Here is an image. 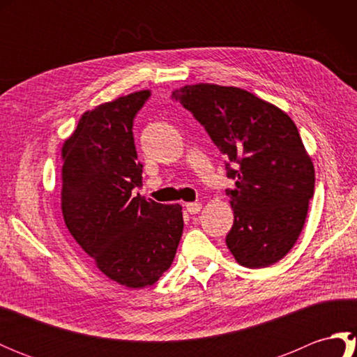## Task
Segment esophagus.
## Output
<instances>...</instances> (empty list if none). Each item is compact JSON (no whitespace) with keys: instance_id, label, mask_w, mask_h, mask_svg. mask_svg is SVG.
<instances>
[{"instance_id":"1","label":"esophagus","mask_w":357,"mask_h":357,"mask_svg":"<svg viewBox=\"0 0 357 357\" xmlns=\"http://www.w3.org/2000/svg\"><path fill=\"white\" fill-rule=\"evenodd\" d=\"M185 208H187V211L190 215H196V213H199V211H201L202 204L201 202H187L185 204Z\"/></svg>"}]
</instances>
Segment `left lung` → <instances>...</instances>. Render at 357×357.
<instances>
[{"label":"left lung","mask_w":357,"mask_h":357,"mask_svg":"<svg viewBox=\"0 0 357 357\" xmlns=\"http://www.w3.org/2000/svg\"><path fill=\"white\" fill-rule=\"evenodd\" d=\"M227 158L234 215L227 247L238 264L270 267L304 229L314 193V167L298 127L276 105L239 87L199 82L173 90Z\"/></svg>","instance_id":"8db88e82"}]
</instances>
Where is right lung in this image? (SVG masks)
<instances>
[{
	"instance_id": "right-lung-1",
	"label": "right lung",
	"mask_w": 357,
	"mask_h": 357,
	"mask_svg": "<svg viewBox=\"0 0 357 357\" xmlns=\"http://www.w3.org/2000/svg\"><path fill=\"white\" fill-rule=\"evenodd\" d=\"M149 96L141 90L82 113L61 151L67 229L98 270L128 288L153 285L170 268L184 229L179 204L132 195L142 185L133 119Z\"/></svg>"
}]
</instances>
